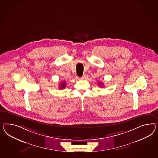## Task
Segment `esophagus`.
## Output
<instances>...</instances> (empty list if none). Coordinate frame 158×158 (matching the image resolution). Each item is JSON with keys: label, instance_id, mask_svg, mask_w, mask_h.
Returning a JSON list of instances; mask_svg holds the SVG:
<instances>
[{"label": "esophagus", "instance_id": "obj_1", "mask_svg": "<svg viewBox=\"0 0 158 158\" xmlns=\"http://www.w3.org/2000/svg\"><path fill=\"white\" fill-rule=\"evenodd\" d=\"M85 76H83V77H77V79H79V80H83V79H85Z\"/></svg>", "mask_w": 158, "mask_h": 158}]
</instances>
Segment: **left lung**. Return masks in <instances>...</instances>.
<instances>
[{
  "instance_id": "obj_1",
  "label": "left lung",
  "mask_w": 158,
  "mask_h": 158,
  "mask_svg": "<svg viewBox=\"0 0 158 158\" xmlns=\"http://www.w3.org/2000/svg\"><path fill=\"white\" fill-rule=\"evenodd\" d=\"M98 85H100V86H102V83H99H99H98Z\"/></svg>"
}]
</instances>
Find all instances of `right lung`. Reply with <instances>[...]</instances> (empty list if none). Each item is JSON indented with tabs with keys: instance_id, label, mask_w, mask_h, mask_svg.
<instances>
[{
	"instance_id": "1",
	"label": "right lung",
	"mask_w": 158,
	"mask_h": 158,
	"mask_svg": "<svg viewBox=\"0 0 158 158\" xmlns=\"http://www.w3.org/2000/svg\"><path fill=\"white\" fill-rule=\"evenodd\" d=\"M65 85H66V84H65V81H62L61 83H60V89H63L64 88H65Z\"/></svg>"
}]
</instances>
